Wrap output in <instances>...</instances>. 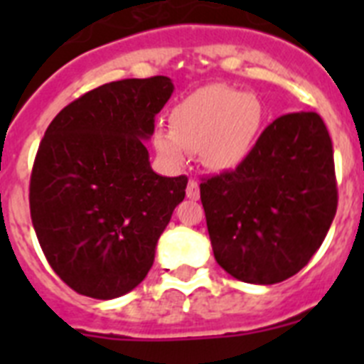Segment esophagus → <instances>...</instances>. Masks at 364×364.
<instances>
[{
    "instance_id": "esophagus-1",
    "label": "esophagus",
    "mask_w": 364,
    "mask_h": 364,
    "mask_svg": "<svg viewBox=\"0 0 364 364\" xmlns=\"http://www.w3.org/2000/svg\"><path fill=\"white\" fill-rule=\"evenodd\" d=\"M186 195H188L189 200H197V198L200 197V188H198V184L195 182V180H189L188 189H186Z\"/></svg>"
}]
</instances>
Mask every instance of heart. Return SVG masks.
Returning <instances> with one entry per match:
<instances>
[{
    "instance_id": "1",
    "label": "heart",
    "mask_w": 364,
    "mask_h": 364,
    "mask_svg": "<svg viewBox=\"0 0 364 364\" xmlns=\"http://www.w3.org/2000/svg\"><path fill=\"white\" fill-rule=\"evenodd\" d=\"M264 120L257 96L213 83L193 91L173 107L171 131H156L153 146L169 164L198 151L210 171H233L250 156Z\"/></svg>"
}]
</instances>
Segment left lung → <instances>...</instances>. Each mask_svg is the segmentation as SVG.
<instances>
[{"label": "left lung", "mask_w": 364, "mask_h": 364, "mask_svg": "<svg viewBox=\"0 0 364 364\" xmlns=\"http://www.w3.org/2000/svg\"><path fill=\"white\" fill-rule=\"evenodd\" d=\"M213 255L231 277L275 284L308 264L337 210L332 140L317 112L262 131L233 171L200 184Z\"/></svg>", "instance_id": "8db88e82"}]
</instances>
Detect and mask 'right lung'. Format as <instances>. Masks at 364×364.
Wrapping results in <instances>:
<instances>
[{
	"mask_svg": "<svg viewBox=\"0 0 364 364\" xmlns=\"http://www.w3.org/2000/svg\"><path fill=\"white\" fill-rule=\"evenodd\" d=\"M167 76L105 83L63 107L45 131L31 175V217L50 268L67 286L107 301L153 266L188 178L151 169L146 140L171 98Z\"/></svg>",
	"mask_w": 364,
	"mask_h": 364,
	"instance_id": "obj_1",
	"label": "right lung"
}]
</instances>
